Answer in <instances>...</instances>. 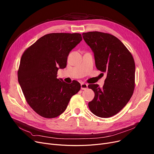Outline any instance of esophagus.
<instances>
[{"label":"esophagus","instance_id":"esophagus-1","mask_svg":"<svg viewBox=\"0 0 154 154\" xmlns=\"http://www.w3.org/2000/svg\"><path fill=\"white\" fill-rule=\"evenodd\" d=\"M87 87H88V85L87 84H84V83L81 84V89L82 90H85V89H87Z\"/></svg>","mask_w":154,"mask_h":154}]
</instances>
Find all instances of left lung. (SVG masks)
Here are the masks:
<instances>
[{
  "mask_svg": "<svg viewBox=\"0 0 154 154\" xmlns=\"http://www.w3.org/2000/svg\"><path fill=\"white\" fill-rule=\"evenodd\" d=\"M94 54L95 66L106 72L103 87L89 84L94 92L88 107L96 116L110 117L122 110L131 99L135 87V62L131 53L116 37L100 32L82 34Z\"/></svg>",
  "mask_w": 154,
  "mask_h": 154,
  "instance_id": "8db88e82",
  "label": "left lung"
}]
</instances>
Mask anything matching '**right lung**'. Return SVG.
<instances>
[{
  "instance_id": "right-lung-1",
  "label": "right lung",
  "mask_w": 154,
  "mask_h": 154,
  "mask_svg": "<svg viewBox=\"0 0 154 154\" xmlns=\"http://www.w3.org/2000/svg\"><path fill=\"white\" fill-rule=\"evenodd\" d=\"M82 40L79 33H52L38 38L23 52L18 81L30 107L40 116L55 118L66 110L80 89L76 80L67 84L57 79L66 68L70 52Z\"/></svg>"
}]
</instances>
